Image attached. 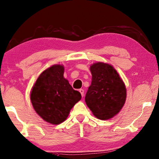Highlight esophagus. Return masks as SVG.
Returning <instances> with one entry per match:
<instances>
[{
	"label": "esophagus",
	"mask_w": 159,
	"mask_h": 159,
	"mask_svg": "<svg viewBox=\"0 0 159 159\" xmlns=\"http://www.w3.org/2000/svg\"><path fill=\"white\" fill-rule=\"evenodd\" d=\"M79 91L80 92V93H81L82 96L84 97V89H80Z\"/></svg>",
	"instance_id": "34e87169"
}]
</instances>
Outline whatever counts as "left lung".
Segmentation results:
<instances>
[{
	"instance_id": "left-lung-1",
	"label": "left lung",
	"mask_w": 159,
	"mask_h": 159,
	"mask_svg": "<svg viewBox=\"0 0 159 159\" xmlns=\"http://www.w3.org/2000/svg\"><path fill=\"white\" fill-rule=\"evenodd\" d=\"M91 86L85 102L96 118L107 120L117 115L126 100V89L120 75L109 63H94L90 66Z\"/></svg>"
}]
</instances>
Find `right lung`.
I'll use <instances>...</instances> for the list:
<instances>
[{
    "label": "right lung",
    "mask_w": 159,
    "mask_h": 159,
    "mask_svg": "<svg viewBox=\"0 0 159 159\" xmlns=\"http://www.w3.org/2000/svg\"><path fill=\"white\" fill-rule=\"evenodd\" d=\"M63 73V65L49 67L39 75L30 94L36 113L53 125L65 121L72 107L82 98L79 91L74 90L64 78Z\"/></svg>",
    "instance_id": "right-lung-1"
}]
</instances>
